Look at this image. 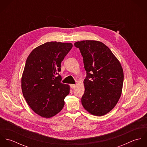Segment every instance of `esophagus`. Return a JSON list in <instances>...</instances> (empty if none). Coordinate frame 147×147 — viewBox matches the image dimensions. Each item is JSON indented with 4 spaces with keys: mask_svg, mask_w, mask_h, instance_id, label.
Wrapping results in <instances>:
<instances>
[{
    "mask_svg": "<svg viewBox=\"0 0 147 147\" xmlns=\"http://www.w3.org/2000/svg\"><path fill=\"white\" fill-rule=\"evenodd\" d=\"M75 86H76V85H75V84H71V85H70V87H71V88H74Z\"/></svg>",
    "mask_w": 147,
    "mask_h": 147,
    "instance_id": "1",
    "label": "esophagus"
}]
</instances>
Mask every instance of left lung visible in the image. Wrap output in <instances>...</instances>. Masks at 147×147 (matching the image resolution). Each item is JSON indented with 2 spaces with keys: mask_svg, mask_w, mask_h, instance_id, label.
Returning a JSON list of instances; mask_svg holds the SVG:
<instances>
[{
  "mask_svg": "<svg viewBox=\"0 0 147 147\" xmlns=\"http://www.w3.org/2000/svg\"><path fill=\"white\" fill-rule=\"evenodd\" d=\"M74 45L80 50L86 72L82 104L91 114L104 115L115 107L122 94L124 75L121 64L102 42L86 40Z\"/></svg>",
  "mask_w": 147,
  "mask_h": 147,
  "instance_id": "8db88e82",
  "label": "left lung"
}]
</instances>
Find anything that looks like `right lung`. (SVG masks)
Instances as JSON below:
<instances>
[{"instance_id":"obj_1","label":"right lung","mask_w":147,"mask_h":147,"mask_svg":"<svg viewBox=\"0 0 147 147\" xmlns=\"http://www.w3.org/2000/svg\"><path fill=\"white\" fill-rule=\"evenodd\" d=\"M71 43L49 42L29 55L21 78L23 96L37 114L51 118L63 109L69 86L61 83V62L72 47Z\"/></svg>"}]
</instances>
